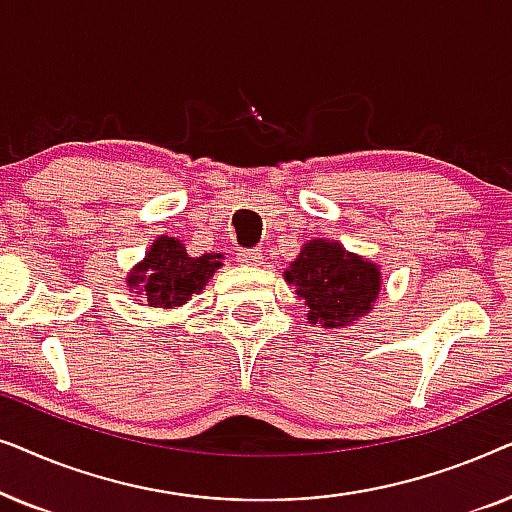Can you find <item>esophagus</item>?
Returning a JSON list of instances; mask_svg holds the SVG:
<instances>
[{"instance_id": "34e87169", "label": "esophagus", "mask_w": 512, "mask_h": 512, "mask_svg": "<svg viewBox=\"0 0 512 512\" xmlns=\"http://www.w3.org/2000/svg\"><path fill=\"white\" fill-rule=\"evenodd\" d=\"M237 261L242 265H261L263 263V251L261 249H242L237 254Z\"/></svg>"}]
</instances>
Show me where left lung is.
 Segmentation results:
<instances>
[{"mask_svg":"<svg viewBox=\"0 0 512 512\" xmlns=\"http://www.w3.org/2000/svg\"><path fill=\"white\" fill-rule=\"evenodd\" d=\"M284 279L307 305V321L331 331L373 312L382 291L380 265L324 237L303 244Z\"/></svg>","mask_w":512,"mask_h":512,"instance_id":"left-lung-1","label":"left lung"}]
</instances>
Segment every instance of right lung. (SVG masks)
I'll list each match as a JSON object with an SVG mask.
<instances>
[{
    "instance_id": "obj_1",
    "label": "right lung",
    "mask_w": 512,
    "mask_h": 512,
    "mask_svg": "<svg viewBox=\"0 0 512 512\" xmlns=\"http://www.w3.org/2000/svg\"><path fill=\"white\" fill-rule=\"evenodd\" d=\"M223 265V254L188 256L186 244L177 237L160 235L151 242L146 256L125 277L139 305L158 310H179L195 293L205 289L214 272Z\"/></svg>"
}]
</instances>
